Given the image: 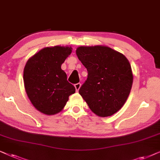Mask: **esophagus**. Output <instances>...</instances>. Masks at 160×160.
<instances>
[{
  "instance_id": "1",
  "label": "esophagus",
  "mask_w": 160,
  "mask_h": 160,
  "mask_svg": "<svg viewBox=\"0 0 160 160\" xmlns=\"http://www.w3.org/2000/svg\"><path fill=\"white\" fill-rule=\"evenodd\" d=\"M74 87H75L76 91H78L79 89L80 88V87H81V84H80V83H77V84L74 85Z\"/></svg>"
}]
</instances>
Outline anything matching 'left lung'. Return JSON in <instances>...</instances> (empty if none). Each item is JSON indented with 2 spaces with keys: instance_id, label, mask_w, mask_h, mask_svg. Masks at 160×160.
<instances>
[{
  "instance_id": "8db88e82",
  "label": "left lung",
  "mask_w": 160,
  "mask_h": 160,
  "mask_svg": "<svg viewBox=\"0 0 160 160\" xmlns=\"http://www.w3.org/2000/svg\"><path fill=\"white\" fill-rule=\"evenodd\" d=\"M76 54L88 71L79 93L97 116H112L124 105L132 86L128 59L104 45L78 47Z\"/></svg>"
}]
</instances>
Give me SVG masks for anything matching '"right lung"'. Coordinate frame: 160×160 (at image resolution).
<instances>
[{"label": "right lung", "instance_id": "right-lung-1", "mask_svg": "<svg viewBox=\"0 0 160 160\" xmlns=\"http://www.w3.org/2000/svg\"><path fill=\"white\" fill-rule=\"evenodd\" d=\"M72 47H48L30 58L23 71L25 91L42 113L52 116L62 111L70 95L75 93L61 65L72 53Z\"/></svg>", "mask_w": 160, "mask_h": 160}]
</instances>
